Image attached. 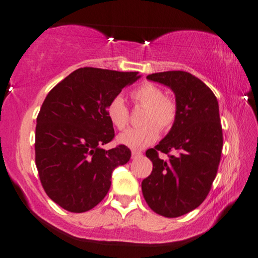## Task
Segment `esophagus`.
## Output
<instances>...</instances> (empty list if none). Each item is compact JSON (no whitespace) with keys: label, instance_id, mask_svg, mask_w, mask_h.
I'll return each instance as SVG.
<instances>
[{"label":"esophagus","instance_id":"1","mask_svg":"<svg viewBox=\"0 0 258 258\" xmlns=\"http://www.w3.org/2000/svg\"><path fill=\"white\" fill-rule=\"evenodd\" d=\"M142 156H143L142 152H139V151H132V158H133V159L142 157Z\"/></svg>","mask_w":258,"mask_h":258}]
</instances>
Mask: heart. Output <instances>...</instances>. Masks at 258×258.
Segmentation results:
<instances>
[{
	"label": "heart",
	"mask_w": 258,
	"mask_h": 258,
	"mask_svg": "<svg viewBox=\"0 0 258 258\" xmlns=\"http://www.w3.org/2000/svg\"><path fill=\"white\" fill-rule=\"evenodd\" d=\"M137 106L145 107L143 123L138 128H130L118 136L116 142L120 145L132 150H142L153 144L159 136V128L165 131L175 122L177 107L175 101L164 96L162 89L153 83H143L131 94ZM107 116L112 125L123 130L128 123V109L122 97L115 96L107 106Z\"/></svg>",
	"instance_id": "obj_1"
}]
</instances>
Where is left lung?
<instances>
[{
    "mask_svg": "<svg viewBox=\"0 0 258 258\" xmlns=\"http://www.w3.org/2000/svg\"><path fill=\"white\" fill-rule=\"evenodd\" d=\"M146 78L174 91L177 114L168 135L146 151L153 168L142 182L143 195L159 216L181 217L200 206L216 178L223 149L219 105L213 91L185 71ZM159 152L167 153L168 161L158 157Z\"/></svg>",
    "mask_w": 258,
    "mask_h": 258,
    "instance_id": "1",
    "label": "left lung"
}]
</instances>
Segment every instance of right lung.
I'll return each mask as SVG.
<instances>
[{"label": "right lung", "mask_w": 258, "mask_h": 258, "mask_svg": "<svg viewBox=\"0 0 258 258\" xmlns=\"http://www.w3.org/2000/svg\"><path fill=\"white\" fill-rule=\"evenodd\" d=\"M139 77L81 68L47 94L37 118L35 165L48 198L64 210L82 213L95 207L108 193L114 169L131 158L123 145L102 149L114 138L106 109Z\"/></svg>", "instance_id": "obj_1"}]
</instances>
